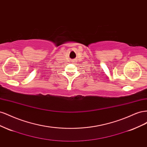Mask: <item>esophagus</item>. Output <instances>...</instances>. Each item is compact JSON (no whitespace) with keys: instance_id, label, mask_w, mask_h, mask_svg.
Segmentation results:
<instances>
[{"instance_id":"esophagus-1","label":"esophagus","mask_w":147,"mask_h":147,"mask_svg":"<svg viewBox=\"0 0 147 147\" xmlns=\"http://www.w3.org/2000/svg\"><path fill=\"white\" fill-rule=\"evenodd\" d=\"M73 63H74V62H73Z\"/></svg>"}]
</instances>
